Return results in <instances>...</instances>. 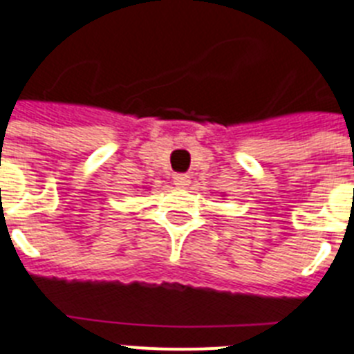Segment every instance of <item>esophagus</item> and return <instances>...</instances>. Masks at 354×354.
<instances>
[{"mask_svg": "<svg viewBox=\"0 0 354 354\" xmlns=\"http://www.w3.org/2000/svg\"><path fill=\"white\" fill-rule=\"evenodd\" d=\"M174 184L179 188H186L189 184V175L188 174H175L174 175Z\"/></svg>", "mask_w": 354, "mask_h": 354, "instance_id": "esophagus-1", "label": "esophagus"}]
</instances>
